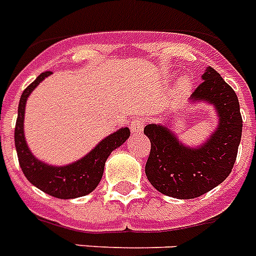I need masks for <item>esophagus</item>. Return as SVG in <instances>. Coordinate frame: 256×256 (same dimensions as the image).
<instances>
[{"instance_id": "34e87169", "label": "esophagus", "mask_w": 256, "mask_h": 256, "mask_svg": "<svg viewBox=\"0 0 256 256\" xmlns=\"http://www.w3.org/2000/svg\"><path fill=\"white\" fill-rule=\"evenodd\" d=\"M144 118L142 116H136L134 120H132L130 122V130H132V134H140L142 130H144Z\"/></svg>"}]
</instances>
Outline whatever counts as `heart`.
Masks as SVG:
<instances>
[{
    "label": "heart",
    "mask_w": 256,
    "mask_h": 256,
    "mask_svg": "<svg viewBox=\"0 0 256 256\" xmlns=\"http://www.w3.org/2000/svg\"><path fill=\"white\" fill-rule=\"evenodd\" d=\"M188 85H190V80H188V78H182V80H180L178 84V86L180 90H184V88H188Z\"/></svg>",
    "instance_id": "obj_1"
}]
</instances>
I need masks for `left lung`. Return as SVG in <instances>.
<instances>
[{
  "instance_id": "obj_1",
  "label": "left lung",
  "mask_w": 256,
  "mask_h": 256,
  "mask_svg": "<svg viewBox=\"0 0 256 256\" xmlns=\"http://www.w3.org/2000/svg\"><path fill=\"white\" fill-rule=\"evenodd\" d=\"M202 80L191 100L212 104L219 116L218 128L206 144L186 148L162 124H148L144 130L152 144L146 176L160 192L172 198H196L220 184L234 168L242 138L243 120L232 88L212 68H207Z\"/></svg>"
}]
</instances>
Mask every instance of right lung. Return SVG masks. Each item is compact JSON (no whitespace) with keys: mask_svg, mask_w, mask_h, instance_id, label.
<instances>
[{"mask_svg":"<svg viewBox=\"0 0 256 256\" xmlns=\"http://www.w3.org/2000/svg\"><path fill=\"white\" fill-rule=\"evenodd\" d=\"M50 74L52 72L40 74L37 80L32 82L22 92L14 130V144L18 162L28 180L46 194L58 199L78 198L90 194L98 186L104 174V162L112 150L124 144V140L130 136V130L128 128H122L118 132H112V136L100 140V144H96V148H94L88 156L68 166L57 168L40 162L37 158H34L26 144L24 136V114L29 94Z\"/></svg>","mask_w":256,"mask_h":256,"instance_id":"right-lung-1","label":"right lung"}]
</instances>
